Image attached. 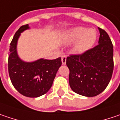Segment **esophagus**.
<instances>
[{
  "label": "esophagus",
  "mask_w": 120,
  "mask_h": 120,
  "mask_svg": "<svg viewBox=\"0 0 120 120\" xmlns=\"http://www.w3.org/2000/svg\"><path fill=\"white\" fill-rule=\"evenodd\" d=\"M66 59H67V56L66 55H63L61 57V61L63 65H65L66 63Z\"/></svg>",
  "instance_id": "1"
}]
</instances>
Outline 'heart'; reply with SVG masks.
Wrapping results in <instances>:
<instances>
[{"instance_id":"heart-1","label":"heart","mask_w":120,"mask_h":120,"mask_svg":"<svg viewBox=\"0 0 120 120\" xmlns=\"http://www.w3.org/2000/svg\"><path fill=\"white\" fill-rule=\"evenodd\" d=\"M97 34L94 29L75 27L69 30L64 36L67 43L76 42L74 50L77 53H83L90 49L97 40Z\"/></svg>"}]
</instances>
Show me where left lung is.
Listing matches in <instances>:
<instances>
[{"label": "left lung", "instance_id": "8db88e82", "mask_svg": "<svg viewBox=\"0 0 120 120\" xmlns=\"http://www.w3.org/2000/svg\"><path fill=\"white\" fill-rule=\"evenodd\" d=\"M99 45L81 55L67 57L71 90L92 97L101 93L109 84L113 71V46L107 33L99 27Z\"/></svg>", "mask_w": 120, "mask_h": 120}]
</instances>
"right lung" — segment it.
I'll return each instance as SVG.
<instances>
[{"label": "right lung", "instance_id": "obj_1", "mask_svg": "<svg viewBox=\"0 0 120 120\" xmlns=\"http://www.w3.org/2000/svg\"><path fill=\"white\" fill-rule=\"evenodd\" d=\"M29 28L28 24L22 26L15 34L10 44L8 69L15 89L23 96L34 98L49 90L62 63L61 57L52 60L40 59L33 62L21 60L17 52V40L21 32Z\"/></svg>", "mask_w": 120, "mask_h": 120}]
</instances>
